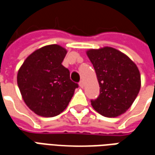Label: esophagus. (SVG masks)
I'll return each instance as SVG.
<instances>
[{
  "label": "esophagus",
  "instance_id": "1",
  "mask_svg": "<svg viewBox=\"0 0 155 155\" xmlns=\"http://www.w3.org/2000/svg\"><path fill=\"white\" fill-rule=\"evenodd\" d=\"M79 84H80V87L81 88H84V82H83V81H81L80 83H79Z\"/></svg>",
  "mask_w": 155,
  "mask_h": 155
}]
</instances>
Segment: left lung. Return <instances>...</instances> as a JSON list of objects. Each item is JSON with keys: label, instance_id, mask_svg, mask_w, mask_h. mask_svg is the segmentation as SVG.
I'll return each instance as SVG.
<instances>
[{"label": "left lung", "instance_id": "obj_1", "mask_svg": "<svg viewBox=\"0 0 155 155\" xmlns=\"http://www.w3.org/2000/svg\"><path fill=\"white\" fill-rule=\"evenodd\" d=\"M97 75L100 95L91 104L105 117H117L132 105L141 85L140 71L126 54L112 47L86 52Z\"/></svg>", "mask_w": 155, "mask_h": 155}]
</instances>
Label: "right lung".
<instances>
[{
	"label": "right lung",
	"instance_id": "1",
	"mask_svg": "<svg viewBox=\"0 0 155 155\" xmlns=\"http://www.w3.org/2000/svg\"><path fill=\"white\" fill-rule=\"evenodd\" d=\"M67 51L49 45L35 51L19 69L17 84L25 104L34 113L54 117L65 110L78 84L61 64Z\"/></svg>",
	"mask_w": 155,
	"mask_h": 155
}]
</instances>
